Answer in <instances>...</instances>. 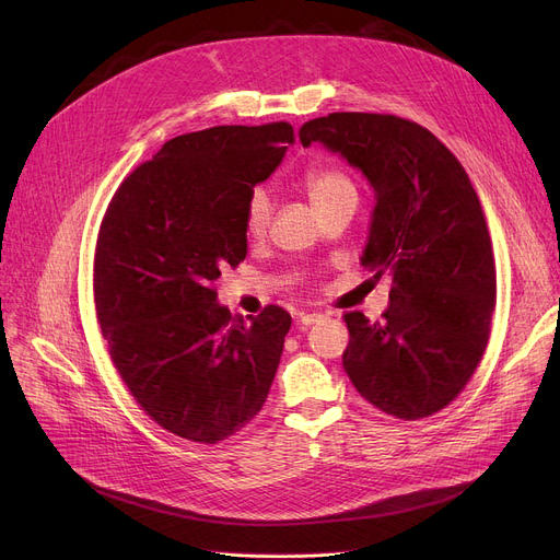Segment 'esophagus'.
<instances>
[{
  "label": "esophagus",
  "mask_w": 560,
  "mask_h": 560,
  "mask_svg": "<svg viewBox=\"0 0 560 560\" xmlns=\"http://www.w3.org/2000/svg\"><path fill=\"white\" fill-rule=\"evenodd\" d=\"M322 317H325L322 313H302L298 322H300V327H302V329H308L311 325H315V322H319Z\"/></svg>",
  "instance_id": "34e87169"
}]
</instances>
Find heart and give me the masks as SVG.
Segmentation results:
<instances>
[{
  "mask_svg": "<svg viewBox=\"0 0 560 560\" xmlns=\"http://www.w3.org/2000/svg\"><path fill=\"white\" fill-rule=\"evenodd\" d=\"M304 190L311 199V203L317 209H325L327 203L345 197V195H357L354 182L336 167H313L304 174ZM272 203L268 192L262 188H256L249 195L247 211H245V229L249 235H260L270 222Z\"/></svg>",
  "mask_w": 560,
  "mask_h": 560,
  "instance_id": "b5f03b06",
  "label": "heart"
}]
</instances>
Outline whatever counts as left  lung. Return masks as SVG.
I'll use <instances>...</instances> for the list:
<instances>
[{"label": "left lung", "instance_id": "obj_1", "mask_svg": "<svg viewBox=\"0 0 560 560\" xmlns=\"http://www.w3.org/2000/svg\"><path fill=\"white\" fill-rule=\"evenodd\" d=\"M361 170L374 190L363 268L393 277L384 319L345 313L342 368L376 408L420 420L477 370L494 311V258L479 197L424 127L378 113H331L300 129Z\"/></svg>", "mask_w": 560, "mask_h": 560}]
</instances>
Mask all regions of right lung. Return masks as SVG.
Masks as SVG:
<instances>
[{
	"label": "right lung",
	"mask_w": 560,
	"mask_h": 560,
	"mask_svg": "<svg viewBox=\"0 0 560 560\" xmlns=\"http://www.w3.org/2000/svg\"><path fill=\"white\" fill-rule=\"evenodd\" d=\"M292 142L288 122L176 136L127 176L100 229L95 304L110 359L147 416L192 443L241 431L281 361L290 315L233 317L215 281L245 260L249 195Z\"/></svg>",
	"instance_id": "right-lung-1"
}]
</instances>
